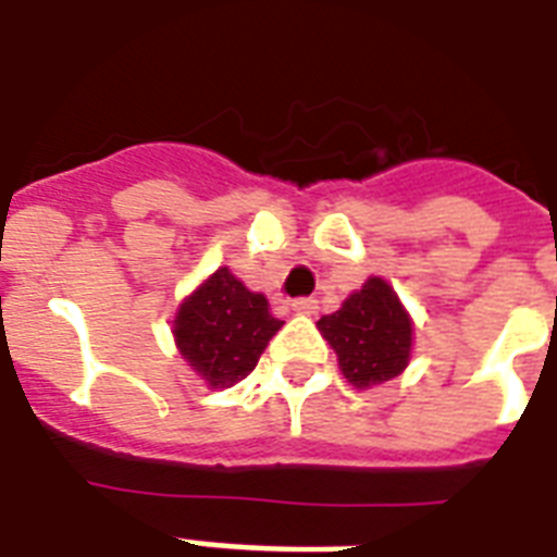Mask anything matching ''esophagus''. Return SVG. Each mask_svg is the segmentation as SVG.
<instances>
[{"instance_id":"1","label":"esophagus","mask_w":557,"mask_h":557,"mask_svg":"<svg viewBox=\"0 0 557 557\" xmlns=\"http://www.w3.org/2000/svg\"><path fill=\"white\" fill-rule=\"evenodd\" d=\"M292 309L297 314H314L318 312V300L314 297H297V300H292Z\"/></svg>"}]
</instances>
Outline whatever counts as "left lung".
Segmentation results:
<instances>
[{
	"label": "left lung",
	"mask_w": 557,
	"mask_h": 557,
	"mask_svg": "<svg viewBox=\"0 0 557 557\" xmlns=\"http://www.w3.org/2000/svg\"><path fill=\"white\" fill-rule=\"evenodd\" d=\"M318 330L335 349L344 379L358 389L396 379L410 361L413 321L387 280H367L338 312L323 314Z\"/></svg>",
	"instance_id": "left-lung-1"
}]
</instances>
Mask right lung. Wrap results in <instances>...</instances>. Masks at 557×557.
I'll return each instance as SVG.
<instances>
[{
    "label": "right lung",
    "mask_w": 557,
    "mask_h": 557,
    "mask_svg": "<svg viewBox=\"0 0 557 557\" xmlns=\"http://www.w3.org/2000/svg\"><path fill=\"white\" fill-rule=\"evenodd\" d=\"M280 326L265 297L248 292L227 269H216L178 306L173 335L182 358L216 389L243 381Z\"/></svg>",
    "instance_id": "right-lung-1"
}]
</instances>
